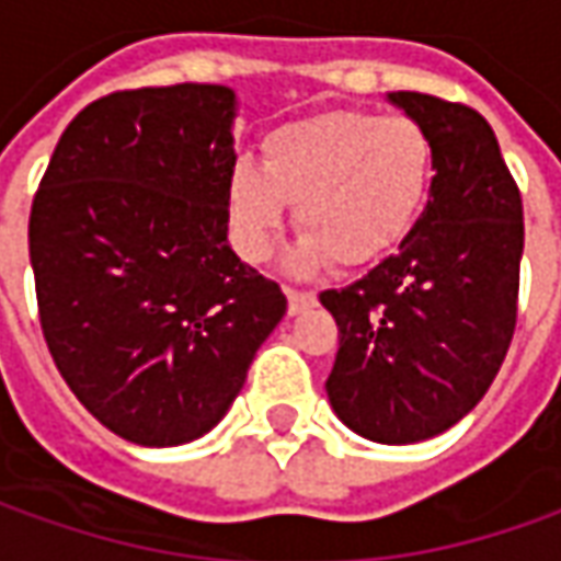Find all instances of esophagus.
<instances>
[{
    "label": "esophagus",
    "instance_id": "34e87169",
    "mask_svg": "<svg viewBox=\"0 0 561 561\" xmlns=\"http://www.w3.org/2000/svg\"><path fill=\"white\" fill-rule=\"evenodd\" d=\"M287 299H289V314H299V311H305L308 305L318 302V296H314L311 289H296V287H287Z\"/></svg>",
    "mask_w": 561,
    "mask_h": 561
}]
</instances>
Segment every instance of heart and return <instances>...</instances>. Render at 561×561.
Listing matches in <instances>:
<instances>
[{"label":"heart","instance_id":"1","mask_svg":"<svg viewBox=\"0 0 561 561\" xmlns=\"http://www.w3.org/2000/svg\"><path fill=\"white\" fill-rule=\"evenodd\" d=\"M434 173V142L405 115L342 110L289 122L265 137L262 164H231V243L265 262L287 229V204H296L299 265L373 262L419 222Z\"/></svg>","mask_w":561,"mask_h":561}]
</instances>
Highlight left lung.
I'll use <instances>...</instances> for the list:
<instances>
[{
  "mask_svg": "<svg viewBox=\"0 0 561 561\" xmlns=\"http://www.w3.org/2000/svg\"><path fill=\"white\" fill-rule=\"evenodd\" d=\"M434 142L436 176L397 253L320 293L339 327L335 415L385 446L449 431L480 403L516 330L523 198L492 125L465 103L388 94Z\"/></svg>",
  "mask_w": 561,
  "mask_h": 561,
  "instance_id": "8db88e82",
  "label": "left lung"
}]
</instances>
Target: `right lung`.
Instances as JSON below:
<instances>
[{
	"mask_svg": "<svg viewBox=\"0 0 561 561\" xmlns=\"http://www.w3.org/2000/svg\"><path fill=\"white\" fill-rule=\"evenodd\" d=\"M226 84L115 91L69 122L30 214L38 323L60 376L137 446L214 431L287 296L229 247Z\"/></svg>",
	"mask_w": 561,
	"mask_h": 561,
	"instance_id": "add662e5",
	"label": "right lung"
}]
</instances>
